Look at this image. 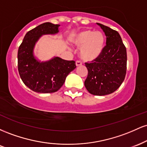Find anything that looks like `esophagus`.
Masks as SVG:
<instances>
[{
    "label": "esophagus",
    "instance_id": "1",
    "mask_svg": "<svg viewBox=\"0 0 147 147\" xmlns=\"http://www.w3.org/2000/svg\"><path fill=\"white\" fill-rule=\"evenodd\" d=\"M75 64H76V66L77 67H79V66H80V65H82V63H81L80 61H76Z\"/></svg>",
    "mask_w": 147,
    "mask_h": 147
}]
</instances>
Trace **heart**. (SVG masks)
<instances>
[{
  "mask_svg": "<svg viewBox=\"0 0 147 147\" xmlns=\"http://www.w3.org/2000/svg\"><path fill=\"white\" fill-rule=\"evenodd\" d=\"M71 43L75 47H80L79 57L84 62H92L102 55L106 38L102 32L87 29L74 35Z\"/></svg>",
  "mask_w": 147,
  "mask_h": 147,
  "instance_id": "heart-1",
  "label": "heart"
}]
</instances>
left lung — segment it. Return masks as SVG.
<instances>
[{
  "label": "left lung",
  "instance_id": "obj_1",
  "mask_svg": "<svg viewBox=\"0 0 147 147\" xmlns=\"http://www.w3.org/2000/svg\"><path fill=\"white\" fill-rule=\"evenodd\" d=\"M106 36V45L100 57L92 63H86L87 78L86 88L90 94L103 96L113 93L124 82L126 72V50L119 34L100 23Z\"/></svg>",
  "mask_w": 147,
  "mask_h": 147
}]
</instances>
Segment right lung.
I'll list each match as a JSON object with an SVG mask.
<instances>
[{"label": "right lung", "mask_w": 147, "mask_h": 147, "mask_svg": "<svg viewBox=\"0 0 147 147\" xmlns=\"http://www.w3.org/2000/svg\"><path fill=\"white\" fill-rule=\"evenodd\" d=\"M60 25L44 23L25 34L18 51V70L23 83L39 93L57 92L63 85L66 77L76 68L74 61L58 57L41 61L34 56L36 43L43 35L57 34Z\"/></svg>", "instance_id": "add662e5"}]
</instances>
